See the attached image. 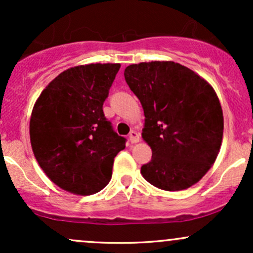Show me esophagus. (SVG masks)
<instances>
[{"label": "esophagus", "instance_id": "34e87169", "mask_svg": "<svg viewBox=\"0 0 253 253\" xmlns=\"http://www.w3.org/2000/svg\"><path fill=\"white\" fill-rule=\"evenodd\" d=\"M139 139H140V135H139L138 132H135V130H132V132L129 133V141H130V144L139 143Z\"/></svg>", "mask_w": 253, "mask_h": 253}]
</instances>
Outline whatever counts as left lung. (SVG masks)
<instances>
[{
  "mask_svg": "<svg viewBox=\"0 0 253 253\" xmlns=\"http://www.w3.org/2000/svg\"><path fill=\"white\" fill-rule=\"evenodd\" d=\"M125 80L143 106L141 136L152 150L141 175L159 189H188L208 172L221 147L223 115L215 90L175 62L132 64Z\"/></svg>",
  "mask_w": 253,
  "mask_h": 253,
  "instance_id": "8db88e82",
  "label": "left lung"
}]
</instances>
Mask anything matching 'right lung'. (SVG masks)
Wrapping results in <instances>:
<instances>
[{
    "label": "right lung",
    "mask_w": 253,
    "mask_h": 253,
    "mask_svg": "<svg viewBox=\"0 0 253 253\" xmlns=\"http://www.w3.org/2000/svg\"><path fill=\"white\" fill-rule=\"evenodd\" d=\"M120 64H86L63 71L34 103L30 138L46 176L63 190L92 195L112 178L126 139L113 130L103 102Z\"/></svg>",
    "instance_id": "right-lung-1"
}]
</instances>
